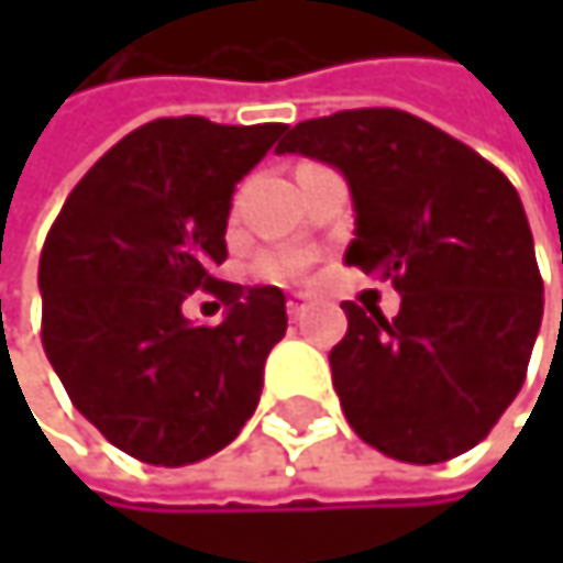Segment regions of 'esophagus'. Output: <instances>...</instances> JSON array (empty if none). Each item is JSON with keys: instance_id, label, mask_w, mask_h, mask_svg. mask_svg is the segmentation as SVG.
Listing matches in <instances>:
<instances>
[{"instance_id": "34e87169", "label": "esophagus", "mask_w": 563, "mask_h": 563, "mask_svg": "<svg viewBox=\"0 0 563 563\" xmlns=\"http://www.w3.org/2000/svg\"><path fill=\"white\" fill-rule=\"evenodd\" d=\"M310 310H313V297H310V294H294V297L287 300V313H290V320H303Z\"/></svg>"}]
</instances>
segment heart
Instances as JSON below:
<instances>
[{
  "label": "heart",
  "mask_w": 563,
  "mask_h": 563,
  "mask_svg": "<svg viewBox=\"0 0 563 563\" xmlns=\"http://www.w3.org/2000/svg\"><path fill=\"white\" fill-rule=\"evenodd\" d=\"M303 269V256H294V253H279V256H266L263 260V273L273 276V279H290Z\"/></svg>",
  "instance_id": "1"
}]
</instances>
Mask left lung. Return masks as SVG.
<instances>
[{
  "label": "left lung",
  "instance_id": "obj_1",
  "mask_svg": "<svg viewBox=\"0 0 563 563\" xmlns=\"http://www.w3.org/2000/svg\"><path fill=\"white\" fill-rule=\"evenodd\" d=\"M276 155L344 175L347 266L391 276L398 313L344 303L331 375L351 429L401 463L473 449L517 398L544 317L523 202L504 172L429 121L364 107L287 128Z\"/></svg>",
  "mask_w": 563,
  "mask_h": 563
}]
</instances>
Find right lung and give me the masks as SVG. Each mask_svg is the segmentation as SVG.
<instances>
[{"instance_id": "obj_1", "label": "right lung", "mask_w": 563, "mask_h": 563, "mask_svg": "<svg viewBox=\"0 0 563 563\" xmlns=\"http://www.w3.org/2000/svg\"><path fill=\"white\" fill-rule=\"evenodd\" d=\"M284 131L151 121L80 178L46 235V357L77 412L141 463H199L256 412L266 354L287 334V297L212 269L225 260L235 181ZM196 289L227 303L216 329L180 313Z\"/></svg>"}]
</instances>
